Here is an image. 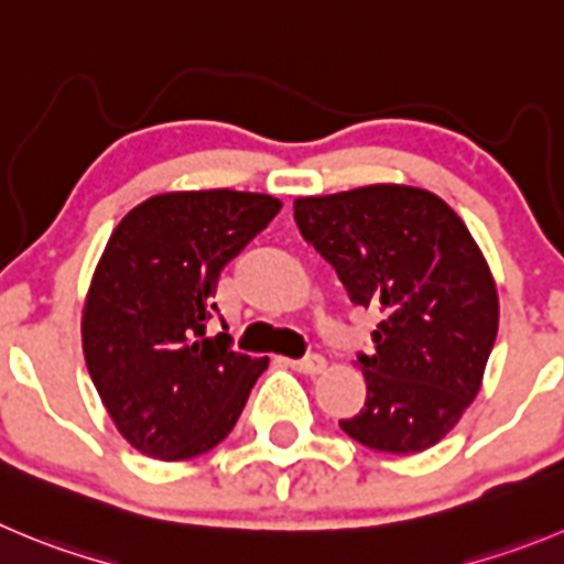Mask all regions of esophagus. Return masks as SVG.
<instances>
[{
    "mask_svg": "<svg viewBox=\"0 0 564 564\" xmlns=\"http://www.w3.org/2000/svg\"><path fill=\"white\" fill-rule=\"evenodd\" d=\"M289 367L297 372H306V376H317V372L325 370V359L319 354H308L303 356V359H292L289 361Z\"/></svg>",
    "mask_w": 564,
    "mask_h": 564,
    "instance_id": "obj_1",
    "label": "esophagus"
}]
</instances>
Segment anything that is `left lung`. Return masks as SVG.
I'll list each match as a JSON object with an SVG mask.
<instances>
[{"instance_id": "1", "label": "left lung", "mask_w": 564, "mask_h": 564, "mask_svg": "<svg viewBox=\"0 0 564 564\" xmlns=\"http://www.w3.org/2000/svg\"><path fill=\"white\" fill-rule=\"evenodd\" d=\"M300 234L356 306L381 314L359 354L367 401L341 431L383 454L448 434L481 387L498 336V294L470 230L436 194L365 186L294 203Z\"/></svg>"}]
</instances>
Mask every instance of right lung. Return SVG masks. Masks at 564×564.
<instances>
[{
  "label": "right lung",
  "instance_id": "1",
  "mask_svg": "<svg viewBox=\"0 0 564 564\" xmlns=\"http://www.w3.org/2000/svg\"><path fill=\"white\" fill-rule=\"evenodd\" d=\"M281 203L270 194L150 197L116 225L83 312V350L116 429L163 462L208 454L234 431L267 359L234 350L217 283Z\"/></svg>",
  "mask_w": 564,
  "mask_h": 564
}]
</instances>
